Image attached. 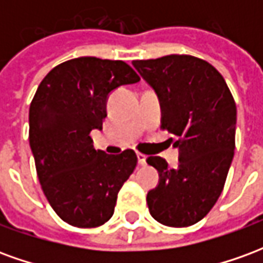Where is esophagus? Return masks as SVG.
<instances>
[{"instance_id": "esophagus-1", "label": "esophagus", "mask_w": 263, "mask_h": 263, "mask_svg": "<svg viewBox=\"0 0 263 263\" xmlns=\"http://www.w3.org/2000/svg\"><path fill=\"white\" fill-rule=\"evenodd\" d=\"M137 156H138V163H139V165H145V163H146V156H145V155L138 154Z\"/></svg>"}]
</instances>
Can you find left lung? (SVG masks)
<instances>
[{
    "label": "left lung",
    "instance_id": "obj_1",
    "mask_svg": "<svg viewBox=\"0 0 263 263\" xmlns=\"http://www.w3.org/2000/svg\"><path fill=\"white\" fill-rule=\"evenodd\" d=\"M132 65L159 97L160 128L175 135L179 149L176 169L160 156L146 159L159 172L158 186L146 196L149 213L163 226H193L224 189L235 149V101L218 70L194 56L169 54Z\"/></svg>",
    "mask_w": 263,
    "mask_h": 263
}]
</instances>
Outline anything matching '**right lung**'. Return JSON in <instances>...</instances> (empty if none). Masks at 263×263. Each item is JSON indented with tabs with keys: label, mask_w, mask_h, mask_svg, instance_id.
Here are the masks:
<instances>
[{
	"label": "right lung",
	"mask_w": 263,
	"mask_h": 263,
	"mask_svg": "<svg viewBox=\"0 0 263 263\" xmlns=\"http://www.w3.org/2000/svg\"><path fill=\"white\" fill-rule=\"evenodd\" d=\"M139 81L122 60L77 58L49 71L29 107V145L49 204L79 228L103 226L137 166V155L96 151L90 132L103 129L109 92Z\"/></svg>",
	"instance_id": "obj_1"
}]
</instances>
